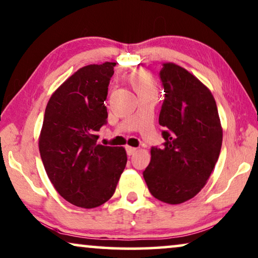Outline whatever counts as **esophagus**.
I'll use <instances>...</instances> for the list:
<instances>
[{
    "label": "esophagus",
    "instance_id": "esophagus-1",
    "mask_svg": "<svg viewBox=\"0 0 258 258\" xmlns=\"http://www.w3.org/2000/svg\"><path fill=\"white\" fill-rule=\"evenodd\" d=\"M137 149L136 148H133V147H126L125 148V151H126V155L128 156H132L136 152Z\"/></svg>",
    "mask_w": 258,
    "mask_h": 258
}]
</instances>
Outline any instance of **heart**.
<instances>
[{"instance_id": "b5f03b06", "label": "heart", "mask_w": 258, "mask_h": 258, "mask_svg": "<svg viewBox=\"0 0 258 258\" xmlns=\"http://www.w3.org/2000/svg\"><path fill=\"white\" fill-rule=\"evenodd\" d=\"M130 81L135 88L138 95L145 94V93H156V84L152 79L151 74L144 70H138L132 73Z\"/></svg>"}]
</instances>
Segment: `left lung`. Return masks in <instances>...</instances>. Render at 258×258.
<instances>
[{
    "label": "left lung",
    "instance_id": "1",
    "mask_svg": "<svg viewBox=\"0 0 258 258\" xmlns=\"http://www.w3.org/2000/svg\"><path fill=\"white\" fill-rule=\"evenodd\" d=\"M165 98L159 113L164 147L151 148L143 171L156 199L181 204L206 185L222 145V128L212 93L182 67L164 64L159 72Z\"/></svg>",
    "mask_w": 258,
    "mask_h": 258
}]
</instances>
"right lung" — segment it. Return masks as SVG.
<instances>
[{
  "label": "right lung",
  "instance_id": "add662e5",
  "mask_svg": "<svg viewBox=\"0 0 258 258\" xmlns=\"http://www.w3.org/2000/svg\"><path fill=\"white\" fill-rule=\"evenodd\" d=\"M115 62L78 70L48 100L39 152L57 192L83 208L101 206L113 197L126 164L125 150L98 144L107 124L108 86Z\"/></svg>",
  "mask_w": 258,
  "mask_h": 258
}]
</instances>
